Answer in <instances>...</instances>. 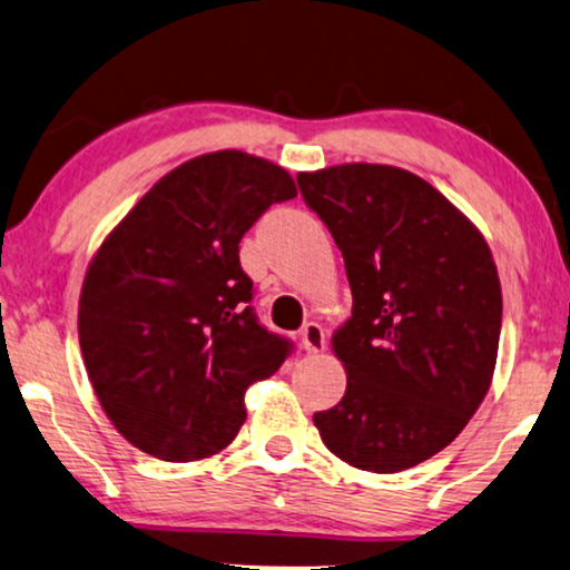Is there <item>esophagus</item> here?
I'll list each match as a JSON object with an SVG mask.
<instances>
[{"mask_svg":"<svg viewBox=\"0 0 570 570\" xmlns=\"http://www.w3.org/2000/svg\"><path fill=\"white\" fill-rule=\"evenodd\" d=\"M299 341H302V348H305L307 354L323 352V348H325V331L317 323H307L299 333Z\"/></svg>","mask_w":570,"mask_h":570,"instance_id":"1","label":"esophagus"}]
</instances>
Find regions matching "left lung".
<instances>
[{"label":"left lung","mask_w":570,"mask_h":570,"mask_svg":"<svg viewBox=\"0 0 570 570\" xmlns=\"http://www.w3.org/2000/svg\"><path fill=\"white\" fill-rule=\"evenodd\" d=\"M297 185L344 255L354 299L333 336L346 393L315 428L346 464L404 472L443 451L490 389L503 321L490 247L396 166H331Z\"/></svg>","instance_id":"left-lung-1"}]
</instances>
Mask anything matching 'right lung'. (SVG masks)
<instances>
[{"instance_id":"obj_1","label":"right lung","mask_w":570,"mask_h":570,"mask_svg":"<svg viewBox=\"0 0 570 570\" xmlns=\"http://www.w3.org/2000/svg\"><path fill=\"white\" fill-rule=\"evenodd\" d=\"M297 197L289 174L218 150L158 179L98 249L78 333L104 412L161 461L214 456L245 422V391L294 352L261 325L239 242L273 203Z\"/></svg>"}]
</instances>
